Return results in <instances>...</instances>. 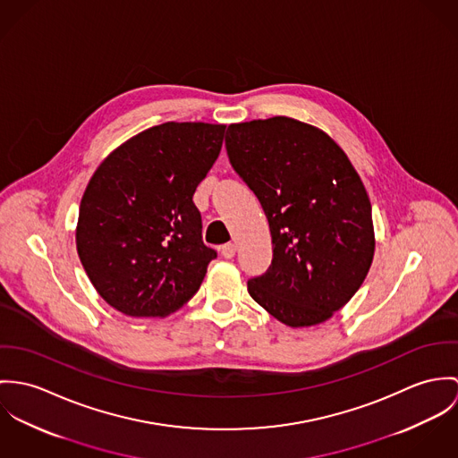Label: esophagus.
I'll return each mask as SVG.
<instances>
[{
  "mask_svg": "<svg viewBox=\"0 0 458 458\" xmlns=\"http://www.w3.org/2000/svg\"><path fill=\"white\" fill-rule=\"evenodd\" d=\"M235 251H237V246H235V244H232V242H228V244L221 246V254H223L225 258H233V256H235Z\"/></svg>",
  "mask_w": 458,
  "mask_h": 458,
  "instance_id": "obj_1",
  "label": "esophagus"
}]
</instances>
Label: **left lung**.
Returning <instances> with one entry per match:
<instances>
[{"label":"left lung","mask_w":458,"mask_h":458,"mask_svg":"<svg viewBox=\"0 0 458 458\" xmlns=\"http://www.w3.org/2000/svg\"><path fill=\"white\" fill-rule=\"evenodd\" d=\"M226 151L272 235V265L248 281L250 295L292 328L327 321L358 292L376 250L355 166L323 130L284 115L230 124Z\"/></svg>","instance_id":"1"}]
</instances>
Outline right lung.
Listing matches in <instances>:
<instances>
[{"instance_id":"right-lung-1","label":"right lung","mask_w":458,"mask_h":458,"mask_svg":"<svg viewBox=\"0 0 458 458\" xmlns=\"http://www.w3.org/2000/svg\"><path fill=\"white\" fill-rule=\"evenodd\" d=\"M225 124L163 123L128 139L89 179L77 253L103 301L165 318L193 299L216 251L202 241L197 186L217 159Z\"/></svg>"}]
</instances>
